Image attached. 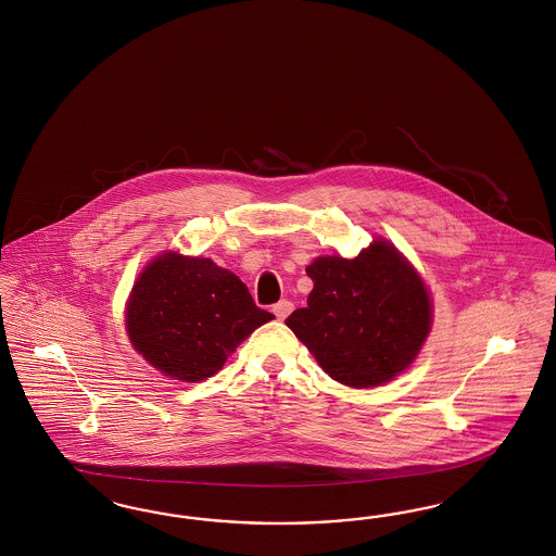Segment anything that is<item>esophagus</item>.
Masks as SVG:
<instances>
[{"instance_id": "obj_1", "label": "esophagus", "mask_w": 556, "mask_h": 556, "mask_svg": "<svg viewBox=\"0 0 556 556\" xmlns=\"http://www.w3.org/2000/svg\"><path fill=\"white\" fill-rule=\"evenodd\" d=\"M293 311V304L289 302V300H281V302H277L275 306H273V312H275V316L279 318V320H286L289 314Z\"/></svg>"}]
</instances>
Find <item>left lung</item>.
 <instances>
[{
    "label": "left lung",
    "instance_id": "obj_1",
    "mask_svg": "<svg viewBox=\"0 0 556 556\" xmlns=\"http://www.w3.org/2000/svg\"><path fill=\"white\" fill-rule=\"evenodd\" d=\"M306 273L308 306L286 325L329 377L366 389L414 362L430 331V298L393 245L375 242L352 261L320 256Z\"/></svg>",
    "mask_w": 556,
    "mask_h": 556
}]
</instances>
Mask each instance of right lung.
Masks as SVG:
<instances>
[{"label": "right lung", "instance_id": "1", "mask_svg": "<svg viewBox=\"0 0 556 556\" xmlns=\"http://www.w3.org/2000/svg\"><path fill=\"white\" fill-rule=\"evenodd\" d=\"M126 316L136 352L186 382L213 377L248 334L275 318L231 270L176 252L144 268Z\"/></svg>", "mask_w": 556, "mask_h": 556}]
</instances>
